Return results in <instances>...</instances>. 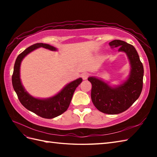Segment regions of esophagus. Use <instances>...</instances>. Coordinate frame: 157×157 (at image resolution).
<instances>
[{
  "label": "esophagus",
  "mask_w": 157,
  "mask_h": 157,
  "mask_svg": "<svg viewBox=\"0 0 157 157\" xmlns=\"http://www.w3.org/2000/svg\"><path fill=\"white\" fill-rule=\"evenodd\" d=\"M88 76H89V75H88V73H82V78L83 79H84V80H85V79H88Z\"/></svg>",
  "instance_id": "1"
}]
</instances>
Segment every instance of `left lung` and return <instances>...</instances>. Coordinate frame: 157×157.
<instances>
[{"mask_svg": "<svg viewBox=\"0 0 157 157\" xmlns=\"http://www.w3.org/2000/svg\"><path fill=\"white\" fill-rule=\"evenodd\" d=\"M111 48L126 53L131 65L128 79L122 84L111 87L107 83L95 77H90L92 84L91 98L98 111L109 115L119 114L126 111L140 95L143 87L144 67L134 46L115 40L109 42Z\"/></svg>", "mask_w": 157, "mask_h": 157, "instance_id": "8db88e82", "label": "left lung"}]
</instances>
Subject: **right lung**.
Segmentation results:
<instances>
[{
	"label": "right lung",
	"instance_id": "add662e5",
	"mask_svg": "<svg viewBox=\"0 0 157 157\" xmlns=\"http://www.w3.org/2000/svg\"><path fill=\"white\" fill-rule=\"evenodd\" d=\"M40 47L52 51H56V48L54 46L43 43H36L26 48L16 59L12 75V84L20 102L25 108L41 117L52 119L63 114L67 110L73 93L76 88L81 84L82 79L78 78L69 83L57 94L51 98L40 99L29 95L23 88L20 79V65L23 59L26 55L35 49Z\"/></svg>",
	"mask_w": 157,
	"mask_h": 157
}]
</instances>
